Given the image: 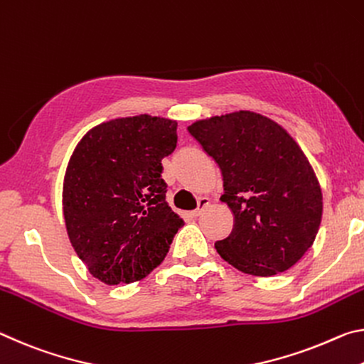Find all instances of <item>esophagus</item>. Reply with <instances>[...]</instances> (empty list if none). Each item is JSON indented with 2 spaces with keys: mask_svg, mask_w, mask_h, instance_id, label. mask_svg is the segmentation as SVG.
Returning <instances> with one entry per match:
<instances>
[{
  "mask_svg": "<svg viewBox=\"0 0 364 364\" xmlns=\"http://www.w3.org/2000/svg\"><path fill=\"white\" fill-rule=\"evenodd\" d=\"M208 206H210V198H200V201H198V208H196L195 211H192V216L198 218L200 214L203 213Z\"/></svg>",
  "mask_w": 364,
  "mask_h": 364,
  "instance_id": "34e87169",
  "label": "esophagus"
}]
</instances>
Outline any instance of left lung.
Masks as SVG:
<instances>
[{
  "label": "left lung",
  "instance_id": "8db88e82",
  "mask_svg": "<svg viewBox=\"0 0 364 364\" xmlns=\"http://www.w3.org/2000/svg\"><path fill=\"white\" fill-rule=\"evenodd\" d=\"M188 132L221 168V201L235 218L232 234L214 243L221 258L258 277L299 263L318 235L323 192L294 136L255 111L200 119Z\"/></svg>",
  "mask_w": 364,
  "mask_h": 364
}]
</instances>
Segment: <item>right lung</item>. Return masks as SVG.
<instances>
[{
    "label": "right lung",
    "mask_w": 364,
    "mask_h": 364,
    "mask_svg": "<svg viewBox=\"0 0 364 364\" xmlns=\"http://www.w3.org/2000/svg\"><path fill=\"white\" fill-rule=\"evenodd\" d=\"M174 119L140 114L92 127L63 182L70 245L106 285L141 281L169 252L183 219L166 201L163 158L176 150Z\"/></svg>",
    "instance_id": "add662e5"
}]
</instances>
